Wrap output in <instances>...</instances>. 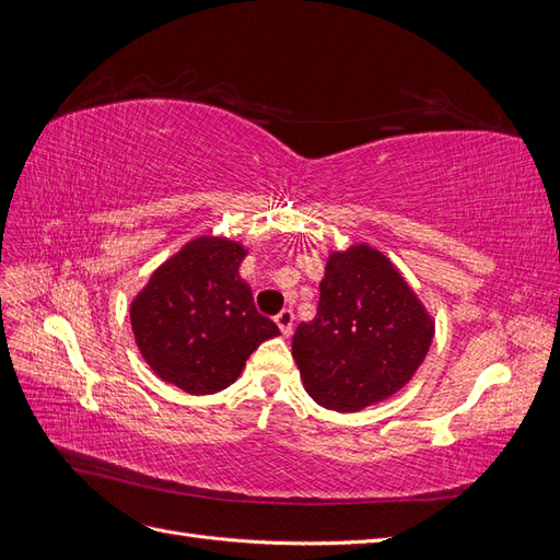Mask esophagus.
<instances>
[{
  "label": "esophagus",
  "mask_w": 560,
  "mask_h": 560,
  "mask_svg": "<svg viewBox=\"0 0 560 560\" xmlns=\"http://www.w3.org/2000/svg\"><path fill=\"white\" fill-rule=\"evenodd\" d=\"M276 325L280 327V331H282L284 336H290V334H292V327H294V313H292L290 308L280 311V313L276 315Z\"/></svg>",
  "instance_id": "34e87169"
}]
</instances>
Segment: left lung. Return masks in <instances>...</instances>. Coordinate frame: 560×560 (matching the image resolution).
I'll use <instances>...</instances> for the list:
<instances>
[{
    "label": "left lung",
    "mask_w": 560,
    "mask_h": 560,
    "mask_svg": "<svg viewBox=\"0 0 560 560\" xmlns=\"http://www.w3.org/2000/svg\"><path fill=\"white\" fill-rule=\"evenodd\" d=\"M434 338V319L383 252L366 243L329 252L317 315L301 322L292 354L306 393L354 413L397 395Z\"/></svg>",
    "instance_id": "obj_1"
}]
</instances>
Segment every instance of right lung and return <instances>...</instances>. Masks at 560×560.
<instances>
[{"label": "right lung", "mask_w": 560, "mask_h": 560, "mask_svg": "<svg viewBox=\"0 0 560 560\" xmlns=\"http://www.w3.org/2000/svg\"><path fill=\"white\" fill-rule=\"evenodd\" d=\"M245 245L198 235L163 261L130 301L135 343L154 374L189 395H212L241 376L249 354L280 334L254 308L238 268Z\"/></svg>", "instance_id": "1"}]
</instances>
